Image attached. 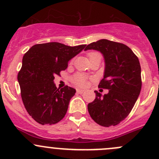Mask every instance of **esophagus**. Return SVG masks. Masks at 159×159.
Segmentation results:
<instances>
[{
	"instance_id": "esophagus-1",
	"label": "esophagus",
	"mask_w": 159,
	"mask_h": 159,
	"mask_svg": "<svg viewBox=\"0 0 159 159\" xmlns=\"http://www.w3.org/2000/svg\"><path fill=\"white\" fill-rule=\"evenodd\" d=\"M84 89H76V92H77V93H80V94H82L83 93H84Z\"/></svg>"
}]
</instances>
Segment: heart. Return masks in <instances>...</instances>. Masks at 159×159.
Wrapping results in <instances>:
<instances>
[{
    "mask_svg": "<svg viewBox=\"0 0 159 159\" xmlns=\"http://www.w3.org/2000/svg\"><path fill=\"white\" fill-rule=\"evenodd\" d=\"M96 52H90L88 54V56H90L91 55L93 54ZM72 82L74 83L75 85H76L77 86L80 87H84L87 84V77L86 76H85L84 74H82V73H76L75 75H73L71 78Z\"/></svg>",
    "mask_w": 159,
    "mask_h": 159,
    "instance_id": "b5f03b06",
    "label": "heart"
}]
</instances>
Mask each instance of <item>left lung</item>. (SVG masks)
Returning <instances> with one entry per match:
<instances>
[{"instance_id":"obj_1","label":"left lung","mask_w":159,"mask_h":159,"mask_svg":"<svg viewBox=\"0 0 159 159\" xmlns=\"http://www.w3.org/2000/svg\"><path fill=\"white\" fill-rule=\"evenodd\" d=\"M88 49L97 50L103 54L104 76L98 87L109 89L103 96L94 91L96 98L88 104V111L100 126H115L131 113L141 92L139 60L126 45L107 39L89 44L85 48Z\"/></svg>"}]
</instances>
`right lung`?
<instances>
[{"label": "right lung", "instance_id": "right-lung-1", "mask_svg": "<svg viewBox=\"0 0 159 159\" xmlns=\"http://www.w3.org/2000/svg\"><path fill=\"white\" fill-rule=\"evenodd\" d=\"M85 47L59 42L37 44L23 56L18 74L21 99L28 114L40 125H54L65 117L76 89L68 86L59 89L53 80Z\"/></svg>", "mask_w": 159, "mask_h": 159}]
</instances>
